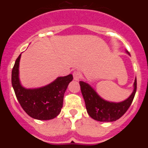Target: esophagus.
<instances>
[{
	"label": "esophagus",
	"mask_w": 148,
	"mask_h": 148,
	"mask_svg": "<svg viewBox=\"0 0 148 148\" xmlns=\"http://www.w3.org/2000/svg\"><path fill=\"white\" fill-rule=\"evenodd\" d=\"M73 78H74V80L75 81H78L81 78H82V73L79 71H78V70H75V71L73 72Z\"/></svg>",
	"instance_id": "obj_1"
}]
</instances>
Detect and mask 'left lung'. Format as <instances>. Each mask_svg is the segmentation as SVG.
I'll list each match as a JSON object with an SVG mask.
<instances>
[{
    "label": "left lung",
    "instance_id": "left-lung-1",
    "mask_svg": "<svg viewBox=\"0 0 148 148\" xmlns=\"http://www.w3.org/2000/svg\"><path fill=\"white\" fill-rule=\"evenodd\" d=\"M79 84L89 116L96 121L110 122L121 118L130 108L136 92L137 83L136 78L133 84L134 89L131 95L126 100L119 103L110 102L104 100L86 82H80Z\"/></svg>",
    "mask_w": 148,
    "mask_h": 148
}]
</instances>
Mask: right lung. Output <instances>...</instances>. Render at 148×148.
Masks as SVG:
<instances>
[{
  "label": "right lung",
  "mask_w": 148,
  "mask_h": 148,
  "mask_svg": "<svg viewBox=\"0 0 148 148\" xmlns=\"http://www.w3.org/2000/svg\"><path fill=\"white\" fill-rule=\"evenodd\" d=\"M21 56V54L15 61L12 71V84L18 102L32 118L38 120L56 118L61 110L64 92L73 79V75L58 77L49 84L40 88H24L19 80Z\"/></svg>",
  "instance_id": "1"
}]
</instances>
